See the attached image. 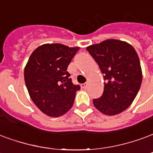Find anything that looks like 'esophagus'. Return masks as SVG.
Wrapping results in <instances>:
<instances>
[{
  "label": "esophagus",
  "instance_id": "34e87169",
  "mask_svg": "<svg viewBox=\"0 0 153 153\" xmlns=\"http://www.w3.org/2000/svg\"><path fill=\"white\" fill-rule=\"evenodd\" d=\"M88 87V82H85V83H82L81 84V88H87Z\"/></svg>",
  "mask_w": 153,
  "mask_h": 153
}]
</instances>
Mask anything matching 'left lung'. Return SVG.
I'll use <instances>...</instances> for the list:
<instances>
[{
  "instance_id": "8db88e82",
  "label": "left lung",
  "mask_w": 153,
  "mask_h": 153,
  "mask_svg": "<svg viewBox=\"0 0 153 153\" xmlns=\"http://www.w3.org/2000/svg\"><path fill=\"white\" fill-rule=\"evenodd\" d=\"M105 80L104 92L93 105L102 114L116 115L132 104L142 82V70L136 51L130 44L106 39L87 47Z\"/></svg>"
}]
</instances>
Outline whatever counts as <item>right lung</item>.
I'll return each instance as SVG.
<instances>
[{"label":"right lung","instance_id":"add662e5","mask_svg":"<svg viewBox=\"0 0 153 153\" xmlns=\"http://www.w3.org/2000/svg\"><path fill=\"white\" fill-rule=\"evenodd\" d=\"M79 47L45 44L36 48L24 70L30 99L44 114L57 117L73 106L79 85H74L67 67Z\"/></svg>","mask_w":153,"mask_h":153}]
</instances>
